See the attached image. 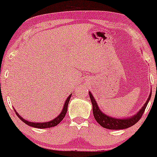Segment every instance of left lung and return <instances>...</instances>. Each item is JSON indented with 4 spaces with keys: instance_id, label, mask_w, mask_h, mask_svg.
Returning a JSON list of instances; mask_svg holds the SVG:
<instances>
[{
    "instance_id": "8db88e82",
    "label": "left lung",
    "mask_w": 157,
    "mask_h": 157,
    "mask_svg": "<svg viewBox=\"0 0 157 157\" xmlns=\"http://www.w3.org/2000/svg\"><path fill=\"white\" fill-rule=\"evenodd\" d=\"M89 93L90 99H91V103H92V106H93L94 117L96 121L98 122L102 127L105 128H108V129H112V130L125 129L129 127H131V126L134 125V124H136V122L141 119L142 115H143V113L145 112V110L146 109L147 103H148V101L150 100L151 97V92L146 102L144 104L143 107L140 110V111H138V113H136V115L131 117L130 118H127V119H116V118H113V117H111L107 116V115H105V113H102L100 110V109L98 108V105H97L96 100H95L94 98L93 95L91 94V92H89Z\"/></svg>"
}]
</instances>
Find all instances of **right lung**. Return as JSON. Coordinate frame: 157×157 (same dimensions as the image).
<instances>
[{
	"label": "right lung",
	"mask_w": 157,
	"mask_h": 157,
	"mask_svg": "<svg viewBox=\"0 0 157 157\" xmlns=\"http://www.w3.org/2000/svg\"><path fill=\"white\" fill-rule=\"evenodd\" d=\"M71 97V94L69 95L68 98L66 99V102H65V105L63 107V109L62 112L59 114V116H57V117H56L55 119H54V120H52V121H49L47 122H40V123H39V122H29V121H27V120H24V119L21 117L20 116L18 113H17V112L15 111H15L16 114L17 115V117H18L21 119V120H22L23 122H24V123H26V125H28L29 126H32V127L37 128H47L54 127V126H56V125H58V124L60 123V122L62 121L63 120L65 116H66V112H67L68 104V102H69Z\"/></svg>",
	"instance_id": "right-lung-1"
}]
</instances>
